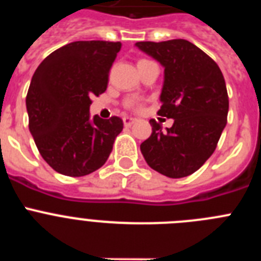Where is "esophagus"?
Instances as JSON below:
<instances>
[{"label":"esophagus","mask_w":261,"mask_h":261,"mask_svg":"<svg viewBox=\"0 0 261 261\" xmlns=\"http://www.w3.org/2000/svg\"><path fill=\"white\" fill-rule=\"evenodd\" d=\"M123 121H124V125L125 126H132L133 125V123H136V121H137V119H135V117H129V116H125L123 119Z\"/></svg>","instance_id":"1"}]
</instances>
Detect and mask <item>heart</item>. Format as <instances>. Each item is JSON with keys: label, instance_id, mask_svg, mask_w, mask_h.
I'll return each instance as SVG.
<instances>
[{"label": "heart", "instance_id": "heart-1", "mask_svg": "<svg viewBox=\"0 0 261 261\" xmlns=\"http://www.w3.org/2000/svg\"><path fill=\"white\" fill-rule=\"evenodd\" d=\"M140 61H142V60H140Z\"/></svg>", "mask_w": 261, "mask_h": 261}]
</instances>
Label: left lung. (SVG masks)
I'll return each instance as SVG.
<instances>
[{
	"mask_svg": "<svg viewBox=\"0 0 261 261\" xmlns=\"http://www.w3.org/2000/svg\"><path fill=\"white\" fill-rule=\"evenodd\" d=\"M138 48L165 68L158 114L174 119L171 128L151 119V135L141 153L153 170L168 177L197 171L216 150L227 123L229 96L220 66L184 39L138 41Z\"/></svg>",
	"mask_w": 261,
	"mask_h": 261,
	"instance_id": "1",
	"label": "left lung"
}]
</instances>
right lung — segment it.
Segmentation results:
<instances>
[{"label":"right lung","instance_id":"obj_1","mask_svg":"<svg viewBox=\"0 0 261 261\" xmlns=\"http://www.w3.org/2000/svg\"><path fill=\"white\" fill-rule=\"evenodd\" d=\"M120 41H73L52 52L32 75L26 107L29 128L45 162L66 176H85L102 167L123 120H90L94 95L107 89Z\"/></svg>","mask_w":261,"mask_h":261}]
</instances>
